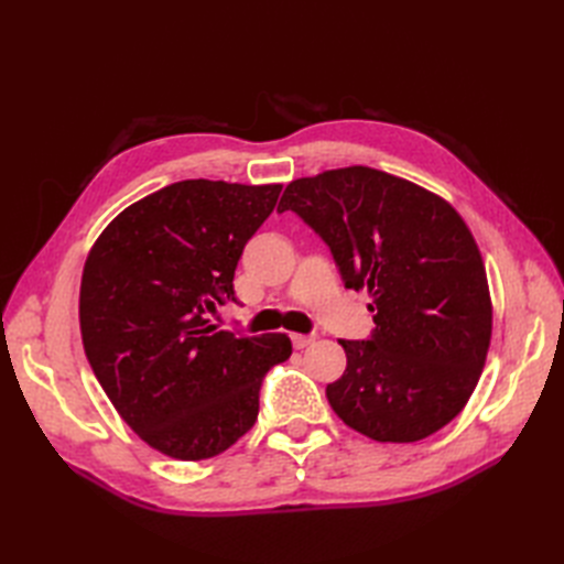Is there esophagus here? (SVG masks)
<instances>
[{
    "label": "esophagus",
    "mask_w": 564,
    "mask_h": 564,
    "mask_svg": "<svg viewBox=\"0 0 564 564\" xmlns=\"http://www.w3.org/2000/svg\"><path fill=\"white\" fill-rule=\"evenodd\" d=\"M315 340V336L313 334H292V344H294V348H305V346H311Z\"/></svg>",
    "instance_id": "34e87169"
}]
</instances>
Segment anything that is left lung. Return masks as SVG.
Masks as SVG:
<instances>
[{
  "label": "left lung",
  "instance_id": "obj_1",
  "mask_svg": "<svg viewBox=\"0 0 564 564\" xmlns=\"http://www.w3.org/2000/svg\"><path fill=\"white\" fill-rule=\"evenodd\" d=\"M294 212L329 247L340 280L371 294L377 327L346 340L327 400L352 431L416 442L447 425L480 379L491 336L482 256L445 199L369 166L286 185Z\"/></svg>",
  "mask_w": 564,
  "mask_h": 564
}]
</instances>
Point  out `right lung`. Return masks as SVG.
Returning <instances> with one entry per match:
<instances>
[{"label": "right lung", "instance_id": "obj_1", "mask_svg": "<svg viewBox=\"0 0 564 564\" xmlns=\"http://www.w3.org/2000/svg\"><path fill=\"white\" fill-rule=\"evenodd\" d=\"M280 191L172 183L119 214L84 263V352L119 416L166 456L202 460L235 445L259 416L265 373L292 355L286 334L212 324L218 305L237 303V261Z\"/></svg>", "mask_w": 564, "mask_h": 564}]
</instances>
